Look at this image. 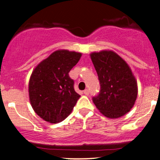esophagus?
Returning <instances> with one entry per match:
<instances>
[{
    "mask_svg": "<svg viewBox=\"0 0 160 160\" xmlns=\"http://www.w3.org/2000/svg\"><path fill=\"white\" fill-rule=\"evenodd\" d=\"M83 93H84V94H85V95H89V89H86L85 90L83 91Z\"/></svg>",
    "mask_w": 160,
    "mask_h": 160,
    "instance_id": "esophagus-1",
    "label": "esophagus"
}]
</instances>
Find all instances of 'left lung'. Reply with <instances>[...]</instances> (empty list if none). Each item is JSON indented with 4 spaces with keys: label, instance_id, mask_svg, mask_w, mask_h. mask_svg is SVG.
Segmentation results:
<instances>
[{
    "label": "left lung",
    "instance_id": "obj_1",
    "mask_svg": "<svg viewBox=\"0 0 160 160\" xmlns=\"http://www.w3.org/2000/svg\"><path fill=\"white\" fill-rule=\"evenodd\" d=\"M101 89L92 98L95 105L106 117H122L132 108L138 95L135 78L128 64L111 50L92 52Z\"/></svg>",
    "mask_w": 160,
    "mask_h": 160
}]
</instances>
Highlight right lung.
I'll use <instances>...</instances> for the list:
<instances>
[{
	"label": "right lung",
	"mask_w": 160,
	"mask_h": 160,
	"mask_svg": "<svg viewBox=\"0 0 160 160\" xmlns=\"http://www.w3.org/2000/svg\"><path fill=\"white\" fill-rule=\"evenodd\" d=\"M81 56L80 52L58 49L33 71L28 83L29 99L34 112L47 122L63 121L80 97L68 73Z\"/></svg>",
	"instance_id": "1"
}]
</instances>
